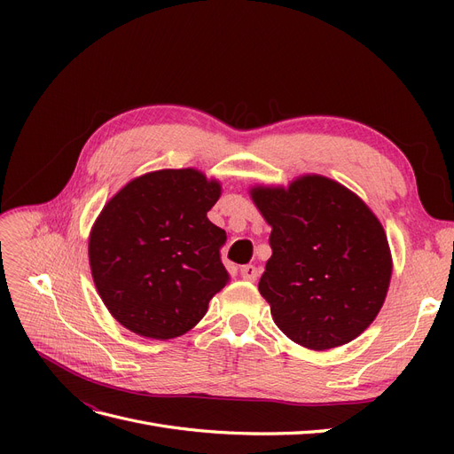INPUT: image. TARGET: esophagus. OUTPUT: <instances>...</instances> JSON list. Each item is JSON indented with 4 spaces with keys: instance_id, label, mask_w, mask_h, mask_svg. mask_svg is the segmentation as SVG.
I'll list each match as a JSON object with an SVG mask.
<instances>
[{
    "instance_id": "obj_1",
    "label": "esophagus",
    "mask_w": 454,
    "mask_h": 454,
    "mask_svg": "<svg viewBox=\"0 0 454 454\" xmlns=\"http://www.w3.org/2000/svg\"><path fill=\"white\" fill-rule=\"evenodd\" d=\"M257 277H259L257 267H254V265H244L242 267V278H246V280H257Z\"/></svg>"
}]
</instances>
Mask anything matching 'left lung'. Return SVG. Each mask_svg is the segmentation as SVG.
I'll return each mask as SVG.
<instances>
[{
	"mask_svg": "<svg viewBox=\"0 0 454 454\" xmlns=\"http://www.w3.org/2000/svg\"><path fill=\"white\" fill-rule=\"evenodd\" d=\"M222 184L197 168L134 177L90 229L96 292L132 333L167 340L193 329L231 277L219 257L225 231L208 214Z\"/></svg>",
	"mask_w": 454,
	"mask_h": 454,
	"instance_id": "left-lung-1",
	"label": "left lung"
}]
</instances>
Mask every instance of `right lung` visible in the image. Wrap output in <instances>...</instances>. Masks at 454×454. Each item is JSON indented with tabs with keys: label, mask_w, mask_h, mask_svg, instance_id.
Returning <instances> with one entry per match:
<instances>
[{
	"label": "right lung",
	"mask_w": 454,
	"mask_h": 454,
	"mask_svg": "<svg viewBox=\"0 0 454 454\" xmlns=\"http://www.w3.org/2000/svg\"><path fill=\"white\" fill-rule=\"evenodd\" d=\"M250 197L272 227L259 294L284 335L310 350L364 333L387 299L392 254L369 206L345 185L305 174L255 185Z\"/></svg>",
	"instance_id": "obj_1"
}]
</instances>
